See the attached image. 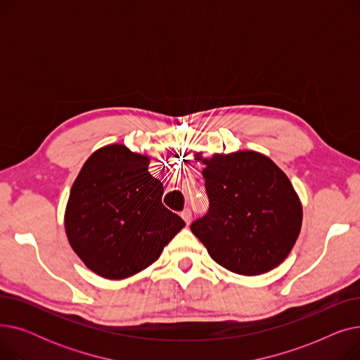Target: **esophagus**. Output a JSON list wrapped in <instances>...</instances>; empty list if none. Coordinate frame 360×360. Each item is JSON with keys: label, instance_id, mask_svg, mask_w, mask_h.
Here are the masks:
<instances>
[{"label": "esophagus", "instance_id": "esophagus-1", "mask_svg": "<svg viewBox=\"0 0 360 360\" xmlns=\"http://www.w3.org/2000/svg\"><path fill=\"white\" fill-rule=\"evenodd\" d=\"M181 217L185 220L186 224H190L191 220H193V213H191L190 209H185V210L181 213Z\"/></svg>", "mask_w": 360, "mask_h": 360}]
</instances>
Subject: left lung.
I'll list each match as a JSON object with an SVG mask.
<instances>
[{"label":"left lung","mask_w":360,"mask_h":360,"mask_svg":"<svg viewBox=\"0 0 360 360\" xmlns=\"http://www.w3.org/2000/svg\"><path fill=\"white\" fill-rule=\"evenodd\" d=\"M200 160L210 209L191 224L193 233L232 273L259 276L278 267L293 250L304 217L288 175L254 150Z\"/></svg>","instance_id":"obj_1"}]
</instances>
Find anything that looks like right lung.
Here are the masks:
<instances>
[{"instance_id": "1", "label": "right lung", "mask_w": 360, "mask_h": 360, "mask_svg": "<svg viewBox=\"0 0 360 360\" xmlns=\"http://www.w3.org/2000/svg\"><path fill=\"white\" fill-rule=\"evenodd\" d=\"M150 156L108 144L84 162L64 213L70 247L103 278L134 276L156 259L185 221L162 204L163 185Z\"/></svg>"}]
</instances>
